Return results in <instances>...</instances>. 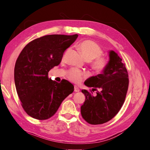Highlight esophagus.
I'll return each mask as SVG.
<instances>
[{"mask_svg":"<svg viewBox=\"0 0 150 150\" xmlns=\"http://www.w3.org/2000/svg\"><path fill=\"white\" fill-rule=\"evenodd\" d=\"M74 91L75 92H79V91H80V90H79V88L78 86H74Z\"/></svg>","mask_w":150,"mask_h":150,"instance_id":"34e87169","label":"esophagus"}]
</instances>
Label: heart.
<instances>
[{
    "label": "heart",
    "mask_w": 150,
    "mask_h": 150,
    "mask_svg": "<svg viewBox=\"0 0 150 150\" xmlns=\"http://www.w3.org/2000/svg\"><path fill=\"white\" fill-rule=\"evenodd\" d=\"M79 48L86 60L89 61L94 60L93 65L95 69L97 70L104 69L106 62L104 58L100 57L103 55V50L97 43L89 40H84L79 44ZM82 77L83 73L79 70L73 69L69 71V78L73 82H81Z\"/></svg>",
    "instance_id": "b5f03b06"
}]
</instances>
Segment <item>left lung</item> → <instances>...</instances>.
Segmentation results:
<instances>
[{
  "label": "left lung",
  "instance_id": "obj_1",
  "mask_svg": "<svg viewBox=\"0 0 150 150\" xmlns=\"http://www.w3.org/2000/svg\"><path fill=\"white\" fill-rule=\"evenodd\" d=\"M109 61L101 74L88 79L84 84L92 88V91L99 89L96 95L86 90L82 92L85 101L81 107L83 119L91 124L107 122L120 110L128 88V74L125 64L113 50L108 52Z\"/></svg>",
  "mask_w": 150,
  "mask_h": 150
}]
</instances>
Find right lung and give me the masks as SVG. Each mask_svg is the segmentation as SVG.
Segmentation results:
<instances>
[{
  "instance_id": "right-lung-1",
  "label": "right lung",
  "mask_w": 150,
  "mask_h": 150,
  "mask_svg": "<svg viewBox=\"0 0 150 150\" xmlns=\"http://www.w3.org/2000/svg\"><path fill=\"white\" fill-rule=\"evenodd\" d=\"M78 35H50L35 39L24 47L14 69L16 90L25 111L31 117L46 120L55 114L62 102L73 93L69 82L48 79L50 69L61 62L66 50Z\"/></svg>"
}]
</instances>
